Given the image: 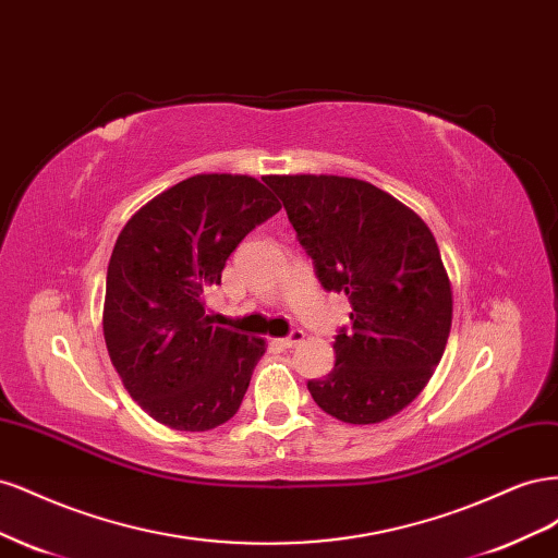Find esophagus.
Segmentation results:
<instances>
[{"label": "esophagus", "instance_id": "34e87169", "mask_svg": "<svg viewBox=\"0 0 558 558\" xmlns=\"http://www.w3.org/2000/svg\"><path fill=\"white\" fill-rule=\"evenodd\" d=\"M302 340H305V332H302L300 328H295V330H291L286 337H281L279 344L286 347V349H293V347H298Z\"/></svg>", "mask_w": 558, "mask_h": 558}]
</instances>
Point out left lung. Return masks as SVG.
<instances>
[{
    "mask_svg": "<svg viewBox=\"0 0 558 558\" xmlns=\"http://www.w3.org/2000/svg\"><path fill=\"white\" fill-rule=\"evenodd\" d=\"M326 291L347 293L351 328L335 367L307 388L344 424H379L424 391L451 330V283L428 226L377 185L326 174L265 177Z\"/></svg>",
    "mask_w": 558,
    "mask_h": 558,
    "instance_id": "1",
    "label": "left lung"
}]
</instances>
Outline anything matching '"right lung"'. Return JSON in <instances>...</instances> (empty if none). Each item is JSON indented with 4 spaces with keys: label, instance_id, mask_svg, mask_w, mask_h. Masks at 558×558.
<instances>
[{
    "label": "right lung",
    "instance_id": "1",
    "mask_svg": "<svg viewBox=\"0 0 558 558\" xmlns=\"http://www.w3.org/2000/svg\"><path fill=\"white\" fill-rule=\"evenodd\" d=\"M279 209L258 179L197 174L150 199L118 234L105 340L128 393L158 424L197 433L238 414L265 340L214 326L205 295L230 253Z\"/></svg>",
    "mask_w": 558,
    "mask_h": 558
}]
</instances>
